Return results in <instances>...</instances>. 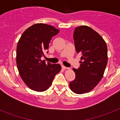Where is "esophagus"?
Returning <instances> with one entry per match:
<instances>
[{
    "label": "esophagus",
    "mask_w": 120,
    "mask_h": 120,
    "mask_svg": "<svg viewBox=\"0 0 120 120\" xmlns=\"http://www.w3.org/2000/svg\"><path fill=\"white\" fill-rule=\"evenodd\" d=\"M62 68H63V69H64V70H68V69H69V68L67 67H65V66H64V65H62Z\"/></svg>",
    "instance_id": "1"
}]
</instances>
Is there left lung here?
<instances>
[{
	"label": "left lung",
	"instance_id": "8db88e82",
	"mask_svg": "<svg viewBox=\"0 0 120 120\" xmlns=\"http://www.w3.org/2000/svg\"><path fill=\"white\" fill-rule=\"evenodd\" d=\"M73 39L81 61L80 67L73 69L75 79L70 83V88L74 93L83 94L91 91L102 79L108 62V49L100 34L86 25L75 29Z\"/></svg>",
	"mask_w": 120,
	"mask_h": 120
}]
</instances>
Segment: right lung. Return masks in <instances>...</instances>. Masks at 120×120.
<instances>
[{"label":"right lung","mask_w":120,"mask_h":120,"mask_svg":"<svg viewBox=\"0 0 120 120\" xmlns=\"http://www.w3.org/2000/svg\"><path fill=\"white\" fill-rule=\"evenodd\" d=\"M59 31L53 26L36 23L25 30L19 40L16 55L18 70L24 83L33 90H47L61 70L60 64H46L41 60L52 38Z\"/></svg>","instance_id":"obj_1"}]
</instances>
